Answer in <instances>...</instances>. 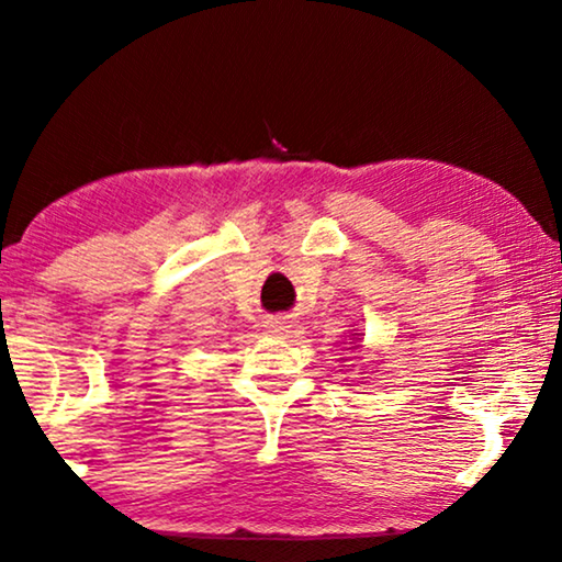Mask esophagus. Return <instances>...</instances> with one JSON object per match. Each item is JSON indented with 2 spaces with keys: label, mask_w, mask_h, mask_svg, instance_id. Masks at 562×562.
<instances>
[{
  "label": "esophagus",
  "mask_w": 562,
  "mask_h": 562,
  "mask_svg": "<svg viewBox=\"0 0 562 562\" xmlns=\"http://www.w3.org/2000/svg\"><path fill=\"white\" fill-rule=\"evenodd\" d=\"M291 327H294V325H291L286 317H276V319H268L266 322V329L271 335H289Z\"/></svg>",
  "instance_id": "obj_1"
}]
</instances>
